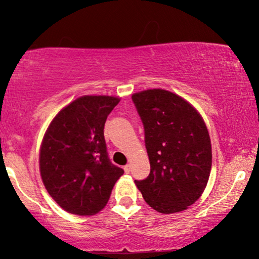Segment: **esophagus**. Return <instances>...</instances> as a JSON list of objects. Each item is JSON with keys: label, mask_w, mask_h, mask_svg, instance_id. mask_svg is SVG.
<instances>
[{"label": "esophagus", "mask_w": 259, "mask_h": 259, "mask_svg": "<svg viewBox=\"0 0 259 259\" xmlns=\"http://www.w3.org/2000/svg\"><path fill=\"white\" fill-rule=\"evenodd\" d=\"M131 168H132V167H131V164H127V165L123 166V171H125L126 173H130Z\"/></svg>", "instance_id": "esophagus-1"}]
</instances>
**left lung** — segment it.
Here are the masks:
<instances>
[{
  "instance_id": "1",
  "label": "left lung",
  "mask_w": 259,
  "mask_h": 259,
  "mask_svg": "<svg viewBox=\"0 0 259 259\" xmlns=\"http://www.w3.org/2000/svg\"><path fill=\"white\" fill-rule=\"evenodd\" d=\"M145 128L151 172L136 185L164 214L186 210L203 194L212 166L211 139L200 113L172 92L153 88L132 95Z\"/></svg>"
}]
</instances>
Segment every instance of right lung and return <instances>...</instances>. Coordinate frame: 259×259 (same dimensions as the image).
<instances>
[{"instance_id": "right-lung-1", "label": "right lung", "mask_w": 259, "mask_h": 259, "mask_svg": "<svg viewBox=\"0 0 259 259\" xmlns=\"http://www.w3.org/2000/svg\"><path fill=\"white\" fill-rule=\"evenodd\" d=\"M119 101L112 95H83L65 106L46 131L38 155L41 178L68 213H98L123 175L109 161L104 137L106 119Z\"/></svg>"}]
</instances>
